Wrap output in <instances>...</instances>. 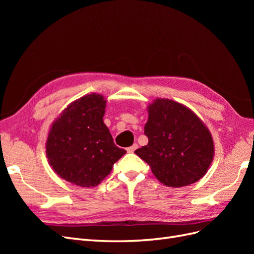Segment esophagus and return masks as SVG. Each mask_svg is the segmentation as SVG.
<instances>
[{"mask_svg": "<svg viewBox=\"0 0 254 254\" xmlns=\"http://www.w3.org/2000/svg\"><path fill=\"white\" fill-rule=\"evenodd\" d=\"M136 148H137V144H133L132 146H130V147L127 148V151L128 152H133Z\"/></svg>", "mask_w": 254, "mask_h": 254, "instance_id": "1", "label": "esophagus"}]
</instances>
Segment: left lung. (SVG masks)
Wrapping results in <instances>:
<instances>
[{"mask_svg":"<svg viewBox=\"0 0 254 254\" xmlns=\"http://www.w3.org/2000/svg\"><path fill=\"white\" fill-rule=\"evenodd\" d=\"M144 133L148 144L134 152L166 187L181 188L206 174L214 158V142L204 123L187 106L157 98L147 107Z\"/></svg>","mask_w":254,"mask_h":254,"instance_id":"8db88e82","label":"left lung"}]
</instances>
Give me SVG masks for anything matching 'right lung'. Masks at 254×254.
<instances>
[{"instance_id":"obj_1","label":"right lung","mask_w":254,"mask_h":254,"mask_svg":"<svg viewBox=\"0 0 254 254\" xmlns=\"http://www.w3.org/2000/svg\"><path fill=\"white\" fill-rule=\"evenodd\" d=\"M105 97L91 93L72 102L54 121L45 148L60 178L81 188L96 187L126 153L105 125Z\"/></svg>"}]
</instances>
